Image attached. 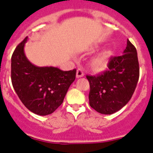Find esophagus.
Wrapping results in <instances>:
<instances>
[{
	"mask_svg": "<svg viewBox=\"0 0 153 153\" xmlns=\"http://www.w3.org/2000/svg\"><path fill=\"white\" fill-rule=\"evenodd\" d=\"M84 76V71L82 68H78L77 70V74H76V77L77 78H81V77Z\"/></svg>",
	"mask_w": 153,
	"mask_h": 153,
	"instance_id": "1",
	"label": "esophagus"
}]
</instances>
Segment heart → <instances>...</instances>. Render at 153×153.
Masks as SVG:
<instances>
[{
	"label": "heart",
	"mask_w": 153,
	"mask_h": 153,
	"mask_svg": "<svg viewBox=\"0 0 153 153\" xmlns=\"http://www.w3.org/2000/svg\"><path fill=\"white\" fill-rule=\"evenodd\" d=\"M108 57H109V53H104L94 61V66L97 69H102L107 66V62H108Z\"/></svg>",
	"instance_id": "b5f03b06"
}]
</instances>
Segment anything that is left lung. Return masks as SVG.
<instances>
[{
	"instance_id": "left-lung-1",
	"label": "left lung",
	"mask_w": 153,
	"mask_h": 153,
	"mask_svg": "<svg viewBox=\"0 0 153 153\" xmlns=\"http://www.w3.org/2000/svg\"><path fill=\"white\" fill-rule=\"evenodd\" d=\"M107 70L86 75L90 85L89 104L100 114H112L131 99L140 77L137 49L127 39L123 55L110 58Z\"/></svg>"
}]
</instances>
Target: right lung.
<instances>
[{
    "instance_id": "right-lung-1",
    "label": "right lung",
    "mask_w": 153,
    "mask_h": 153,
    "mask_svg": "<svg viewBox=\"0 0 153 153\" xmlns=\"http://www.w3.org/2000/svg\"><path fill=\"white\" fill-rule=\"evenodd\" d=\"M26 37L11 57V82L21 102L31 112L45 116L54 112L63 102L75 81L76 69L62 71L55 67H38L24 53Z\"/></svg>"
}]
</instances>
